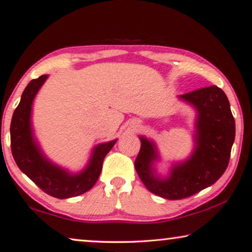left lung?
Instances as JSON below:
<instances>
[{
	"instance_id": "8db88e82",
	"label": "left lung",
	"mask_w": 252,
	"mask_h": 252,
	"mask_svg": "<svg viewBox=\"0 0 252 252\" xmlns=\"http://www.w3.org/2000/svg\"><path fill=\"white\" fill-rule=\"evenodd\" d=\"M198 111L195 147L189 159L174 165L166 178L155 174L158 159L154 142L141 136L134 166L152 193L167 200H180L198 193L218 181L227 168L235 140V119L227 96L218 86H209L179 96Z\"/></svg>"
}]
</instances>
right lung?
Listing matches in <instances>:
<instances>
[{"label":"right lung","instance_id":"1","mask_svg":"<svg viewBox=\"0 0 252 252\" xmlns=\"http://www.w3.org/2000/svg\"><path fill=\"white\" fill-rule=\"evenodd\" d=\"M47 78L48 75L34 78L25 88L21 101L13 113L11 149L18 168L43 192L54 198L67 199L85 193L93 188L99 178L103 159L117 140L97 145L93 150L86 168L76 175L52 164L34 140L31 120L34 96Z\"/></svg>","mask_w":252,"mask_h":252}]
</instances>
